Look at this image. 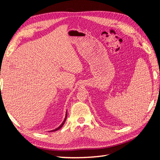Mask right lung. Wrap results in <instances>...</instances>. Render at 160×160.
<instances>
[{
  "mask_svg": "<svg viewBox=\"0 0 160 160\" xmlns=\"http://www.w3.org/2000/svg\"><path fill=\"white\" fill-rule=\"evenodd\" d=\"M67 113H66V115H65V119H64V121H63V122H62V123H61V125H60V126H59L57 128H56V129H53V130H52V131H51V132H55V131H57V130H59V129H61L62 127V125H64V123H65V120H66V119H67Z\"/></svg>",
  "mask_w": 160,
  "mask_h": 160,
  "instance_id": "add662e5",
  "label": "right lung"
}]
</instances>
